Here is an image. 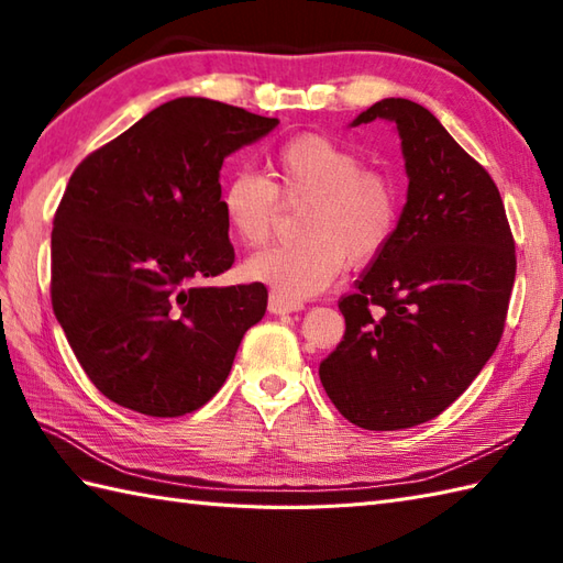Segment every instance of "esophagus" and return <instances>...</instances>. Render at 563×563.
<instances>
[{
  "label": "esophagus",
  "instance_id": "34e87169",
  "mask_svg": "<svg viewBox=\"0 0 563 563\" xmlns=\"http://www.w3.org/2000/svg\"><path fill=\"white\" fill-rule=\"evenodd\" d=\"M297 309H302V302H292V300H285L278 292H271L268 297V312L273 314H290L297 312Z\"/></svg>",
  "mask_w": 563,
  "mask_h": 563
}]
</instances>
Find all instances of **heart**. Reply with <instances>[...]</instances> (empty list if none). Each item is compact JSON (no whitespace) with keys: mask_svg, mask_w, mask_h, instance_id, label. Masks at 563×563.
Masks as SVG:
<instances>
[{"mask_svg":"<svg viewBox=\"0 0 563 563\" xmlns=\"http://www.w3.org/2000/svg\"><path fill=\"white\" fill-rule=\"evenodd\" d=\"M271 178L236 172L222 190L230 232L246 246L268 242L285 208H305L300 242L273 246L244 263L249 280L300 302L339 278L349 258L363 266L377 258L399 224V196L391 178L365 169L361 154L319 133L297 135L275 152Z\"/></svg>","mask_w":563,"mask_h":563,"instance_id":"1","label":"heart"}]
</instances>
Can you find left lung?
Here are the masks:
<instances>
[{
	"label": "left lung",
	"mask_w": 563,
	"mask_h": 563,
	"mask_svg": "<svg viewBox=\"0 0 563 563\" xmlns=\"http://www.w3.org/2000/svg\"><path fill=\"white\" fill-rule=\"evenodd\" d=\"M394 121L409 196L389 246L343 295V341L319 365L329 399L365 430H399L442 413L504 336L516 242L494 178L409 99L355 118Z\"/></svg>",
	"instance_id": "1"
}]
</instances>
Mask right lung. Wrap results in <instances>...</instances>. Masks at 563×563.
<instances>
[{
	"label": "right lung",
	"instance_id": "add662e5",
	"mask_svg": "<svg viewBox=\"0 0 563 563\" xmlns=\"http://www.w3.org/2000/svg\"><path fill=\"white\" fill-rule=\"evenodd\" d=\"M275 125L220 101L174 99L69 176L53 220L51 300L103 397L174 418L224 385L268 290L202 283L234 263L220 169Z\"/></svg>",
	"mask_w": 563,
	"mask_h": 563
}]
</instances>
